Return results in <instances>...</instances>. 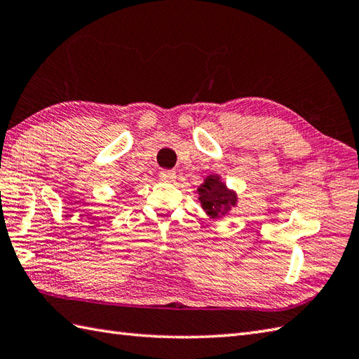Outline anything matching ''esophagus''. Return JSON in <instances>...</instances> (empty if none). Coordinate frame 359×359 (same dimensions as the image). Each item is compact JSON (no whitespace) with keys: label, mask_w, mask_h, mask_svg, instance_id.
I'll list each match as a JSON object with an SVG mask.
<instances>
[{"label":"esophagus","mask_w":359,"mask_h":359,"mask_svg":"<svg viewBox=\"0 0 359 359\" xmlns=\"http://www.w3.org/2000/svg\"><path fill=\"white\" fill-rule=\"evenodd\" d=\"M159 177H161L162 182H174V180H176V171L163 170V171H161Z\"/></svg>","instance_id":"esophagus-1"}]
</instances>
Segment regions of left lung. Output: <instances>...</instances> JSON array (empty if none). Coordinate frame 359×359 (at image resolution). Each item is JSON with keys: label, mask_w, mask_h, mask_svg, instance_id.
<instances>
[{"label": "left lung", "mask_w": 359, "mask_h": 359, "mask_svg": "<svg viewBox=\"0 0 359 359\" xmlns=\"http://www.w3.org/2000/svg\"><path fill=\"white\" fill-rule=\"evenodd\" d=\"M197 191L200 203L211 219H219L237 203L236 193L228 189L219 176H208Z\"/></svg>", "instance_id": "left-lung-1"}]
</instances>
